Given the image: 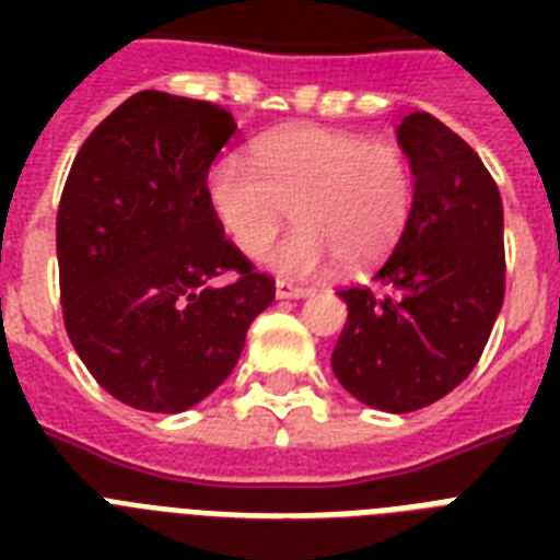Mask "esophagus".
<instances>
[{
  "mask_svg": "<svg viewBox=\"0 0 560 560\" xmlns=\"http://www.w3.org/2000/svg\"><path fill=\"white\" fill-rule=\"evenodd\" d=\"M311 293H314V290L299 288V284H293V281H284V279L276 281V296L279 299H305L311 296Z\"/></svg>",
  "mask_w": 560,
  "mask_h": 560,
  "instance_id": "34e87169",
  "label": "esophagus"
}]
</instances>
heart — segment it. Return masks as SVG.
Segmentation results:
<instances>
[{"label": "heart", "mask_w": 560, "mask_h": 560, "mask_svg": "<svg viewBox=\"0 0 560 560\" xmlns=\"http://www.w3.org/2000/svg\"><path fill=\"white\" fill-rule=\"evenodd\" d=\"M206 200L249 258L276 241L293 211L302 226L267 255V267L305 279L337 258L360 270L389 255L412 214L416 171L398 144L302 125L255 142L253 168L220 160L206 177Z\"/></svg>", "instance_id": "1"}]
</instances>
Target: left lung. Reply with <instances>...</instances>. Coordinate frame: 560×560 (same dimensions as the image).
I'll list each match as a JSON object with an SVG mask.
<instances>
[{
  "instance_id": "obj_1",
  "label": "left lung",
  "mask_w": 560,
  "mask_h": 560,
  "mask_svg": "<svg viewBox=\"0 0 560 560\" xmlns=\"http://www.w3.org/2000/svg\"><path fill=\"white\" fill-rule=\"evenodd\" d=\"M398 144L416 171L404 235L374 272L383 293L340 290L349 319L337 381L383 412L430 407L486 349L505 296L503 200L477 151L430 113H409Z\"/></svg>"
}]
</instances>
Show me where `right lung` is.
Listing matches in <instances>:
<instances>
[{
  "label": "right lung",
  "mask_w": 560,
  "mask_h": 560,
  "mask_svg": "<svg viewBox=\"0 0 560 560\" xmlns=\"http://www.w3.org/2000/svg\"><path fill=\"white\" fill-rule=\"evenodd\" d=\"M209 101L144 90L81 144L57 209L66 334L113 398L186 412L218 389L276 281L223 237L206 177L235 136Z\"/></svg>",
  "instance_id": "right-lung-1"
}]
</instances>
